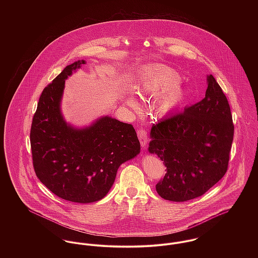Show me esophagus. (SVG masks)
<instances>
[{
  "mask_svg": "<svg viewBox=\"0 0 258 258\" xmlns=\"http://www.w3.org/2000/svg\"><path fill=\"white\" fill-rule=\"evenodd\" d=\"M137 135H138V138H139V141H140L141 146H142V147H146V145L148 144V141H149L147 130L141 128V129L138 130Z\"/></svg>",
  "mask_w": 258,
  "mask_h": 258,
  "instance_id": "esophagus-1",
  "label": "esophagus"
}]
</instances>
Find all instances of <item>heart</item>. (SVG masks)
<instances>
[{"instance_id":"1","label":"heart","mask_w":258,"mask_h":258,"mask_svg":"<svg viewBox=\"0 0 258 258\" xmlns=\"http://www.w3.org/2000/svg\"><path fill=\"white\" fill-rule=\"evenodd\" d=\"M180 76L168 68H159L148 74L142 80V93L150 99H155V108L164 116L175 110L184 100V89L179 83ZM128 105L138 110V100L134 96L127 99Z\"/></svg>"}]
</instances>
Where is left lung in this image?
Masks as SVG:
<instances>
[{"mask_svg":"<svg viewBox=\"0 0 258 258\" xmlns=\"http://www.w3.org/2000/svg\"><path fill=\"white\" fill-rule=\"evenodd\" d=\"M206 96L153 124L149 152L167 167L156 184L165 200L185 202L201 197L227 171L234 126L228 101L221 86L208 75Z\"/></svg>","mask_w":258,"mask_h":258,"instance_id":"left-lung-1","label":"left lung"}]
</instances>
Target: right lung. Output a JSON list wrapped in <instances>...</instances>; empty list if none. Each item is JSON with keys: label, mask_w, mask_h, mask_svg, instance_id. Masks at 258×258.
I'll list each match as a JSON object with an SVG mask.
<instances>
[{"label": "right lung", "mask_w": 258, "mask_h": 258, "mask_svg": "<svg viewBox=\"0 0 258 258\" xmlns=\"http://www.w3.org/2000/svg\"><path fill=\"white\" fill-rule=\"evenodd\" d=\"M85 60L68 66L42 91L31 128L34 169L39 181L57 197L87 204L103 199L121 164L140 153L131 124L109 116L74 128L63 119L64 82Z\"/></svg>", "instance_id": "obj_1"}]
</instances>
